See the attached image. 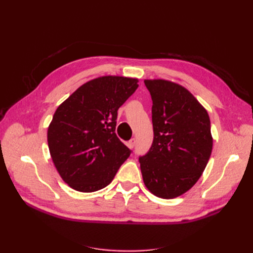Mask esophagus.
Here are the masks:
<instances>
[{
  "label": "esophagus",
  "mask_w": 253,
  "mask_h": 253,
  "mask_svg": "<svg viewBox=\"0 0 253 253\" xmlns=\"http://www.w3.org/2000/svg\"><path fill=\"white\" fill-rule=\"evenodd\" d=\"M135 144H136V139H135V138H132L131 140H129V141L127 142V147L133 149V148L135 147Z\"/></svg>",
  "instance_id": "1"
}]
</instances>
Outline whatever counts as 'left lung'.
I'll use <instances>...</instances> for the list:
<instances>
[{"label": "left lung", "instance_id": "1", "mask_svg": "<svg viewBox=\"0 0 253 253\" xmlns=\"http://www.w3.org/2000/svg\"><path fill=\"white\" fill-rule=\"evenodd\" d=\"M153 101L154 139L139 157L145 187L157 197L175 198L200 179L213 139L210 118L190 91L172 81L144 80Z\"/></svg>", "mask_w": 253, "mask_h": 253}]
</instances>
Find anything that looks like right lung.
Returning <instances> with one entry per match:
<instances>
[{
  "instance_id": "obj_1",
  "label": "right lung",
  "mask_w": 253,
  "mask_h": 253,
  "mask_svg": "<svg viewBox=\"0 0 253 253\" xmlns=\"http://www.w3.org/2000/svg\"><path fill=\"white\" fill-rule=\"evenodd\" d=\"M138 79L103 76L84 83L61 103L47 131L58 173L79 192L103 189L131 154L116 129L117 111L138 87Z\"/></svg>"
}]
</instances>
